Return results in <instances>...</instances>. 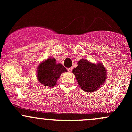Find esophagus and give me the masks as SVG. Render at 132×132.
Wrapping results in <instances>:
<instances>
[{"instance_id":"esophagus-1","label":"esophagus","mask_w":132,"mask_h":132,"mask_svg":"<svg viewBox=\"0 0 132 132\" xmlns=\"http://www.w3.org/2000/svg\"><path fill=\"white\" fill-rule=\"evenodd\" d=\"M67 70H68V71H69V72H71V71H72L73 68H68Z\"/></svg>"}]
</instances>
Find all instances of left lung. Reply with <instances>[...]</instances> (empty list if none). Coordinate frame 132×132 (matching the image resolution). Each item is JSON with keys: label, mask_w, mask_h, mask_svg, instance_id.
<instances>
[{"label": "left lung", "mask_w": 132, "mask_h": 132, "mask_svg": "<svg viewBox=\"0 0 132 132\" xmlns=\"http://www.w3.org/2000/svg\"><path fill=\"white\" fill-rule=\"evenodd\" d=\"M78 66L73 70L78 85L82 90L91 93L98 90L107 78V70L103 64H98L90 62L88 60L78 61Z\"/></svg>", "instance_id": "8db88e82"}]
</instances>
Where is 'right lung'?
<instances>
[{
	"instance_id": "right-lung-1",
	"label": "right lung",
	"mask_w": 132,
	"mask_h": 132,
	"mask_svg": "<svg viewBox=\"0 0 132 132\" xmlns=\"http://www.w3.org/2000/svg\"><path fill=\"white\" fill-rule=\"evenodd\" d=\"M66 71V69L61 64L56 63L55 59L50 57L39 65L37 77L41 84L52 87L56 85L61 73Z\"/></svg>"
}]
</instances>
